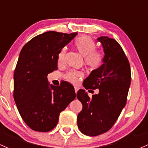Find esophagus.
I'll return each instance as SVG.
<instances>
[{
	"mask_svg": "<svg viewBox=\"0 0 148 148\" xmlns=\"http://www.w3.org/2000/svg\"><path fill=\"white\" fill-rule=\"evenodd\" d=\"M78 90H79V88L77 87V86H74V91H75V93H76V94L77 93V92H78Z\"/></svg>",
	"mask_w": 148,
	"mask_h": 148,
	"instance_id": "34e87169",
	"label": "esophagus"
}]
</instances>
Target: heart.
I'll use <instances>...</instances> for the list:
<instances>
[{"mask_svg":"<svg viewBox=\"0 0 148 148\" xmlns=\"http://www.w3.org/2000/svg\"><path fill=\"white\" fill-rule=\"evenodd\" d=\"M77 51L84 57V63L90 69H95L100 66L102 61V54L99 51L95 50L96 44L94 40L86 36L78 37L74 42ZM66 49L64 48L58 55V64H62L64 62ZM82 71H70L66 74V79L72 84H77L83 77Z\"/></svg>","mask_w":148,"mask_h":148,"instance_id":"obj_1","label":"heart"}]
</instances>
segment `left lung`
<instances>
[{
    "mask_svg": "<svg viewBox=\"0 0 148 148\" xmlns=\"http://www.w3.org/2000/svg\"><path fill=\"white\" fill-rule=\"evenodd\" d=\"M97 41L104 50L103 64L85 79L83 86L86 89H98L99 92L92 97L84 89L77 94L83 106L77 125L89 136L104 133L114 125L126 104L131 82L129 61L117 41L107 36L99 37Z\"/></svg>",
    "mask_w": 148,
    "mask_h": 148,
    "instance_id": "left-lung-1",
    "label": "left lung"
}]
</instances>
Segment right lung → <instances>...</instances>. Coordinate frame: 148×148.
<instances>
[{
	"instance_id": "add662e5",
	"label": "right lung",
	"mask_w": 148,
	"mask_h": 148,
	"mask_svg": "<svg viewBox=\"0 0 148 148\" xmlns=\"http://www.w3.org/2000/svg\"><path fill=\"white\" fill-rule=\"evenodd\" d=\"M77 33L47 31L26 44L14 71L13 97L25 123L33 130L49 132L56 126L59 114L76 97L67 82L56 86L47 75L58 69V55Z\"/></svg>"
}]
</instances>
